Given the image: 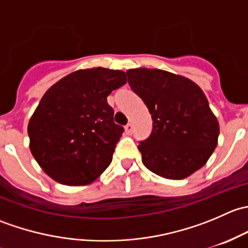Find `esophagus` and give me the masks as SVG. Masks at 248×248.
Here are the masks:
<instances>
[{
    "mask_svg": "<svg viewBox=\"0 0 248 248\" xmlns=\"http://www.w3.org/2000/svg\"><path fill=\"white\" fill-rule=\"evenodd\" d=\"M124 132H126L127 136H131V134L133 133V126H132L131 124H128L126 127H124Z\"/></svg>",
    "mask_w": 248,
    "mask_h": 248,
    "instance_id": "obj_1",
    "label": "esophagus"
}]
</instances>
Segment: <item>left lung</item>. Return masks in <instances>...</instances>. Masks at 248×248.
<instances>
[{"label":"left lung","mask_w":248,"mask_h":248,"mask_svg":"<svg viewBox=\"0 0 248 248\" xmlns=\"http://www.w3.org/2000/svg\"><path fill=\"white\" fill-rule=\"evenodd\" d=\"M126 73L152 117L151 134L138 146L144 166L169 180H182L201 169L219 134L202 90L188 78L162 69L134 68Z\"/></svg>","instance_id":"left-lung-1"}]
</instances>
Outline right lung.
Returning <instances> with one entry per match:
<instances>
[{"instance_id":"obj_1","label":"right lung","mask_w":248,"mask_h":248,"mask_svg":"<svg viewBox=\"0 0 248 248\" xmlns=\"http://www.w3.org/2000/svg\"><path fill=\"white\" fill-rule=\"evenodd\" d=\"M127 82L114 69H79L44 93L27 126L30 150L42 169L67 186L89 185L109 167L124 127L107 97Z\"/></svg>"}]
</instances>
